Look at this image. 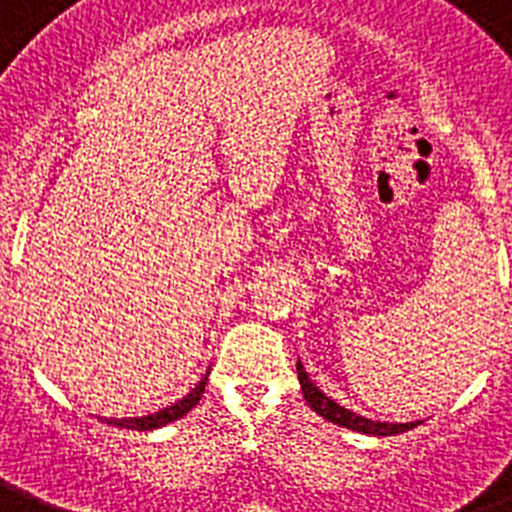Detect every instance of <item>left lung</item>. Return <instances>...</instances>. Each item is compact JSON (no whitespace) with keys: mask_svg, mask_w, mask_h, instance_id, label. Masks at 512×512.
Returning <instances> with one entry per match:
<instances>
[{"mask_svg":"<svg viewBox=\"0 0 512 512\" xmlns=\"http://www.w3.org/2000/svg\"><path fill=\"white\" fill-rule=\"evenodd\" d=\"M296 375H299V382H302V393L304 401L309 403V409L317 411L322 419L338 424V427L354 429V432H364V435H377V437H388V435H401L406 429H414L416 424L422 422H409V424H390V422H372L367 416H359L354 411H349L346 406L336 403L333 398L322 393L315 382L309 380V375L304 372V364L296 362Z\"/></svg>","mask_w":512,"mask_h":512,"instance_id":"8db88e82","label":"left lung"}]
</instances>
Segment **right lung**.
Wrapping results in <instances>:
<instances>
[{
  "mask_svg": "<svg viewBox=\"0 0 512 512\" xmlns=\"http://www.w3.org/2000/svg\"><path fill=\"white\" fill-rule=\"evenodd\" d=\"M205 390V382H200L195 390H192L190 395H184L182 401L174 403V406H169V409L158 411V414H150V416H143V419H117V427H127V429H156V427H163V424L174 422V419H182L187 411L195 406L197 401H200V395H203Z\"/></svg>",
  "mask_w": 512,
  "mask_h": 512,
  "instance_id": "1",
  "label": "right lung"
}]
</instances>
